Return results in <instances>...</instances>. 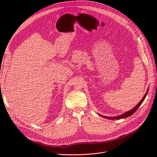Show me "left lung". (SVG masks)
<instances>
[{"instance_id": "8db88e82", "label": "left lung", "mask_w": 157, "mask_h": 157, "mask_svg": "<svg viewBox=\"0 0 157 157\" xmlns=\"http://www.w3.org/2000/svg\"><path fill=\"white\" fill-rule=\"evenodd\" d=\"M148 91H149V88H148V89H147V92H146V93H145V96H144V98H142V99H141V100L140 101V103H137V105H136L134 108H133L132 109H131V110L128 111H127V112H126V113H123V114H122V115H118V116H117V117H110L103 116V115H99H99H100L101 117H104V118H107V119H112V120L121 119V118H126V117H130V116L132 115L133 114H134V113L136 111L137 109H138V108L140 107V105H141L142 103H143V101H144L145 98H146V96L147 95V94H148Z\"/></svg>"}]
</instances>
